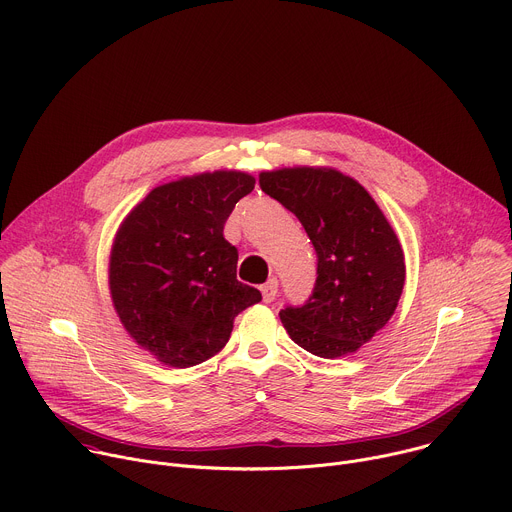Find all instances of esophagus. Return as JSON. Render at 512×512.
Returning <instances> with one entry per match:
<instances>
[{"mask_svg":"<svg viewBox=\"0 0 512 512\" xmlns=\"http://www.w3.org/2000/svg\"><path fill=\"white\" fill-rule=\"evenodd\" d=\"M277 279L275 277H271V279H267L263 285H261V296H263V302L265 304H271L273 300H275V296H277Z\"/></svg>","mask_w":512,"mask_h":512,"instance_id":"obj_1","label":"esophagus"}]
</instances>
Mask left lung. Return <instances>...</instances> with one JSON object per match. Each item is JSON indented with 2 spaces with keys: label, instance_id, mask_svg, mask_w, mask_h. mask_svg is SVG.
<instances>
[{
  "label": "left lung",
  "instance_id": "1",
  "mask_svg": "<svg viewBox=\"0 0 512 512\" xmlns=\"http://www.w3.org/2000/svg\"><path fill=\"white\" fill-rule=\"evenodd\" d=\"M259 186L298 216L318 255L312 296L279 312L283 328L322 358L356 352L391 320L403 294L405 257L387 216L334 168L261 172Z\"/></svg>",
  "mask_w": 512,
  "mask_h": 512
}]
</instances>
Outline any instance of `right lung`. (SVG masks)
<instances>
[{
	"instance_id": "1",
	"label": "right lung",
	"mask_w": 512,
	"mask_h": 512,
	"mask_svg": "<svg viewBox=\"0 0 512 512\" xmlns=\"http://www.w3.org/2000/svg\"><path fill=\"white\" fill-rule=\"evenodd\" d=\"M255 178L216 170L162 184L121 223L109 257L113 308L137 346L188 369L221 352L233 322L261 302L237 279V249L223 237Z\"/></svg>"
}]
</instances>
